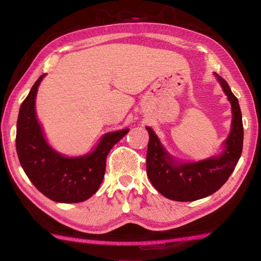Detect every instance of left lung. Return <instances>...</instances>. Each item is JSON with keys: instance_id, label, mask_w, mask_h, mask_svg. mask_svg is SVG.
Returning a JSON list of instances; mask_svg holds the SVG:
<instances>
[{"instance_id": "left-lung-1", "label": "left lung", "mask_w": 261, "mask_h": 261, "mask_svg": "<svg viewBox=\"0 0 261 261\" xmlns=\"http://www.w3.org/2000/svg\"><path fill=\"white\" fill-rule=\"evenodd\" d=\"M232 105V129L225 141L223 153L217 158L195 162L175 163L165 151L150 127L147 150V175L158 192L176 201L204 198L222 187L238 164L242 150L244 128L239 100L230 86L217 75Z\"/></svg>"}]
</instances>
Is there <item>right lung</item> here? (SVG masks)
Returning <instances> with one entry per match:
<instances>
[{"label": "right lung", "mask_w": 261, "mask_h": 261, "mask_svg": "<svg viewBox=\"0 0 261 261\" xmlns=\"http://www.w3.org/2000/svg\"><path fill=\"white\" fill-rule=\"evenodd\" d=\"M44 74L31 88L19 109L16 150L21 168L39 192L57 202L85 201L96 193L106 172L107 156L129 129L106 134L88 155L66 158L46 144L35 111V99Z\"/></svg>", "instance_id": "1"}]
</instances>
